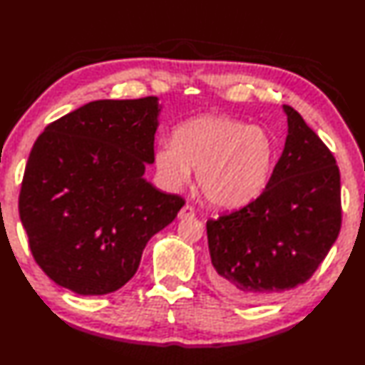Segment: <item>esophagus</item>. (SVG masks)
<instances>
[{"label": "esophagus", "instance_id": "esophagus-1", "mask_svg": "<svg viewBox=\"0 0 365 365\" xmlns=\"http://www.w3.org/2000/svg\"><path fill=\"white\" fill-rule=\"evenodd\" d=\"M195 217V209L192 206H189V204H185V206L181 207L180 213H178V218H193Z\"/></svg>", "mask_w": 365, "mask_h": 365}]
</instances>
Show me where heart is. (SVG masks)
<instances>
[{
	"instance_id": "obj_1",
	"label": "heart",
	"mask_w": 365,
	"mask_h": 365,
	"mask_svg": "<svg viewBox=\"0 0 365 365\" xmlns=\"http://www.w3.org/2000/svg\"><path fill=\"white\" fill-rule=\"evenodd\" d=\"M274 156V142L264 128L207 114L182 122L172 140H159L155 165L172 189L197 168L195 180L204 198L218 207H240L262 193Z\"/></svg>"
}]
</instances>
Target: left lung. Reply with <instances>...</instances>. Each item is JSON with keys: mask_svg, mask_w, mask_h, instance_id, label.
<instances>
[{"mask_svg": "<svg viewBox=\"0 0 365 365\" xmlns=\"http://www.w3.org/2000/svg\"><path fill=\"white\" fill-rule=\"evenodd\" d=\"M283 110L288 136L264 190L206 223L213 287L246 304L309 280L342 225L341 173L333 153L292 106Z\"/></svg>", "mask_w": 365, "mask_h": 365, "instance_id": "left-lung-1", "label": "left lung"}]
</instances>
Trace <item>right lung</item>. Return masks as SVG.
I'll return each instance as SVG.
<instances>
[{
	"instance_id": "obj_1",
	"label": "right lung",
	"mask_w": 365,
	"mask_h": 365,
	"mask_svg": "<svg viewBox=\"0 0 365 365\" xmlns=\"http://www.w3.org/2000/svg\"><path fill=\"white\" fill-rule=\"evenodd\" d=\"M158 113L155 96L94 101L35 140L19 210L34 260L57 285L82 296L122 288L185 204L142 176L155 161Z\"/></svg>"
}]
</instances>
